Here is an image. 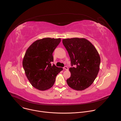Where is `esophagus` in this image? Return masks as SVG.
Masks as SVG:
<instances>
[{
	"instance_id": "34e87169",
	"label": "esophagus",
	"mask_w": 121,
	"mask_h": 121,
	"mask_svg": "<svg viewBox=\"0 0 121 121\" xmlns=\"http://www.w3.org/2000/svg\"><path fill=\"white\" fill-rule=\"evenodd\" d=\"M64 69H65V70H67L68 69V67H67V66H64Z\"/></svg>"
}]
</instances>
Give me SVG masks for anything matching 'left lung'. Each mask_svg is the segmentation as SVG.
<instances>
[{
    "label": "left lung",
    "instance_id": "obj_1",
    "mask_svg": "<svg viewBox=\"0 0 121 121\" xmlns=\"http://www.w3.org/2000/svg\"><path fill=\"white\" fill-rule=\"evenodd\" d=\"M62 43L69 56L72 66L69 69L71 76L66 82L69 87L75 90H84L93 83L98 75L100 63L99 55L94 46L85 38L64 39Z\"/></svg>",
    "mask_w": 121,
    "mask_h": 121
}]
</instances>
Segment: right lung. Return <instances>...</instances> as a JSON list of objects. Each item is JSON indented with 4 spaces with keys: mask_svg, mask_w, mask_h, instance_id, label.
I'll return each mask as SVG.
<instances>
[{
    "mask_svg": "<svg viewBox=\"0 0 121 121\" xmlns=\"http://www.w3.org/2000/svg\"><path fill=\"white\" fill-rule=\"evenodd\" d=\"M61 39L45 38L33 43L27 49L22 61L26 76L33 87L45 91L53 87L57 75L63 70L54 64L53 53Z\"/></svg>",
    "mask_w": 121,
    "mask_h": 121,
    "instance_id": "right-lung-1",
    "label": "right lung"
}]
</instances>
